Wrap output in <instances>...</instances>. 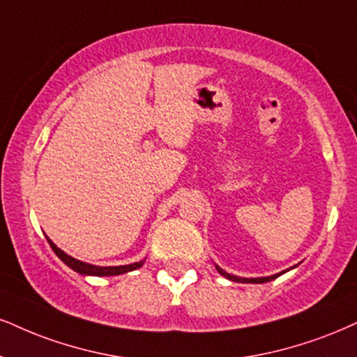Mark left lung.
<instances>
[{
    "label": "left lung",
    "mask_w": 357,
    "mask_h": 357,
    "mask_svg": "<svg viewBox=\"0 0 357 357\" xmlns=\"http://www.w3.org/2000/svg\"><path fill=\"white\" fill-rule=\"evenodd\" d=\"M217 270H218L220 275H222V276H225V278L231 280V281H236V283H266V281H271V280L278 278V276L281 275V273H278V275L266 276V278H240V276H233V275H230V273L223 271L222 268H218V266H217Z\"/></svg>",
    "instance_id": "8db88e82"
}]
</instances>
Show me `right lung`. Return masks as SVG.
<instances>
[{
    "label": "right lung",
    "mask_w": 357,
    "mask_h": 357,
    "mask_svg": "<svg viewBox=\"0 0 357 357\" xmlns=\"http://www.w3.org/2000/svg\"><path fill=\"white\" fill-rule=\"evenodd\" d=\"M50 241L52 252H54L57 257H59L63 261L68 265L69 268H73L74 271L81 273V275H94V276H114V275H122V273H127V271H132V270H137L144 265V261H139V263H132V265H126V266H96V265H89V263H84V261H79V259L69 257V255H66L63 250H59L57 246L52 243V241L47 238Z\"/></svg>",
    "instance_id": "1"
}]
</instances>
